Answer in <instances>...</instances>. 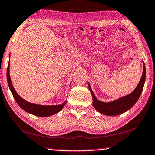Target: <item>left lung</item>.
Returning a JSON list of instances; mask_svg holds the SVG:
<instances>
[{"label": "left lung", "instance_id": "8db88e82", "mask_svg": "<svg viewBox=\"0 0 155 155\" xmlns=\"http://www.w3.org/2000/svg\"><path fill=\"white\" fill-rule=\"evenodd\" d=\"M143 73H142L141 80L133 92L127 95H125L124 97H120L111 101H102L99 100L95 97V94L93 93L92 89H91L90 84L88 82V88H89L93 97V107L100 113L108 116L119 115L130 110L137 101L138 99L141 94L142 91H143L146 80V66L143 61Z\"/></svg>", "mask_w": 155, "mask_h": 155}]
</instances>
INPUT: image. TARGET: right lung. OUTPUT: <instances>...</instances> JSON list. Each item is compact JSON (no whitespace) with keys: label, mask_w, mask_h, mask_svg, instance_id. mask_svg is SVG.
Wrapping results in <instances>:
<instances>
[{"label":"right lung","mask_w":155,"mask_h":155,"mask_svg":"<svg viewBox=\"0 0 155 155\" xmlns=\"http://www.w3.org/2000/svg\"><path fill=\"white\" fill-rule=\"evenodd\" d=\"M10 57V55H9ZM9 64L10 62L9 61V64L7 66V83L10 91L13 95L15 100L17 102L18 104L20 106V107L23 109L27 113H29L32 115L41 117H49L53 115H55V113H59L64 107V105L67 103V100H65L64 102L61 104L58 105H40L37 104L29 102V101L24 100L16 93V90L14 89L13 84L12 83L11 78L9 75Z\"/></svg>","instance_id":"1"}]
</instances>
